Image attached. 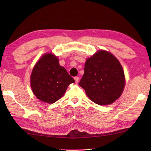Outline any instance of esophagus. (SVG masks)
Masks as SVG:
<instances>
[{"mask_svg": "<svg viewBox=\"0 0 151 151\" xmlns=\"http://www.w3.org/2000/svg\"><path fill=\"white\" fill-rule=\"evenodd\" d=\"M74 78H75L76 83H78V81H79V77H78V76H75V77Z\"/></svg>", "mask_w": 151, "mask_h": 151, "instance_id": "esophagus-1", "label": "esophagus"}]
</instances>
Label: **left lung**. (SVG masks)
Returning <instances> with one entry per match:
<instances>
[{"label": "left lung", "mask_w": 151, "mask_h": 151, "mask_svg": "<svg viewBox=\"0 0 151 151\" xmlns=\"http://www.w3.org/2000/svg\"><path fill=\"white\" fill-rule=\"evenodd\" d=\"M78 85L94 103L107 105L121 96L125 85L124 73L113 55L101 50L86 60Z\"/></svg>", "instance_id": "1"}]
</instances>
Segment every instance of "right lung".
<instances>
[{"instance_id": "add662e5", "label": "right lung", "mask_w": 151, "mask_h": 151, "mask_svg": "<svg viewBox=\"0 0 151 151\" xmlns=\"http://www.w3.org/2000/svg\"><path fill=\"white\" fill-rule=\"evenodd\" d=\"M75 82L52 53L45 54L40 58L30 75L33 93L39 100L50 104L59 100L68 86Z\"/></svg>"}]
</instances>
